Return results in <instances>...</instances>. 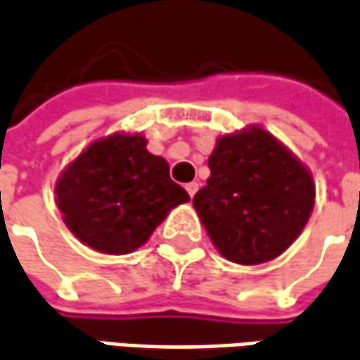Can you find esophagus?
Wrapping results in <instances>:
<instances>
[{"instance_id": "obj_1", "label": "esophagus", "mask_w": 360, "mask_h": 360, "mask_svg": "<svg viewBox=\"0 0 360 360\" xmlns=\"http://www.w3.org/2000/svg\"><path fill=\"white\" fill-rule=\"evenodd\" d=\"M185 189H187V193H189L191 197H195V193L199 191V183H197V181H193V183H187V185H185Z\"/></svg>"}]
</instances>
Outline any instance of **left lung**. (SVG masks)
<instances>
[{"label": "left lung", "mask_w": 360, "mask_h": 360, "mask_svg": "<svg viewBox=\"0 0 360 360\" xmlns=\"http://www.w3.org/2000/svg\"><path fill=\"white\" fill-rule=\"evenodd\" d=\"M193 207L214 248L242 266L270 262L302 234L315 205L309 169L260 126L217 139Z\"/></svg>", "instance_id": "8db88e82"}]
</instances>
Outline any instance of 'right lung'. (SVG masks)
I'll return each instance as SVG.
<instances>
[{"label":"right lung","mask_w":360,"mask_h":360,"mask_svg":"<svg viewBox=\"0 0 360 360\" xmlns=\"http://www.w3.org/2000/svg\"><path fill=\"white\" fill-rule=\"evenodd\" d=\"M141 134L92 141L55 185L68 231L102 254H129L189 195L169 177L167 161L149 153Z\"/></svg>","instance_id":"1"}]
</instances>
